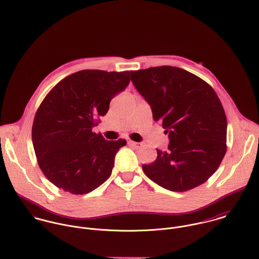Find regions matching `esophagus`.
Masks as SVG:
<instances>
[{
	"label": "esophagus",
	"instance_id": "esophagus-1",
	"mask_svg": "<svg viewBox=\"0 0 259 259\" xmlns=\"http://www.w3.org/2000/svg\"><path fill=\"white\" fill-rule=\"evenodd\" d=\"M127 145H130L132 147H135L136 148H140L143 147L142 143H137V142H134V141H131V140H127Z\"/></svg>",
	"mask_w": 259,
	"mask_h": 259
}]
</instances>
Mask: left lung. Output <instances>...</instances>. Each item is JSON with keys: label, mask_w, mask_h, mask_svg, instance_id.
Instances as JSON below:
<instances>
[{"label": "left lung", "mask_w": 259, "mask_h": 259, "mask_svg": "<svg viewBox=\"0 0 259 259\" xmlns=\"http://www.w3.org/2000/svg\"><path fill=\"white\" fill-rule=\"evenodd\" d=\"M131 79L168 133L166 151L143 164L149 180L171 191L205 183L226 152V115L214 90L184 69L161 66L132 71Z\"/></svg>", "instance_id": "8db88e82"}]
</instances>
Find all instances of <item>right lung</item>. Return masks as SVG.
Returning a JSON list of instances; mask_svg holds the SVG:
<instances>
[{
  "mask_svg": "<svg viewBox=\"0 0 259 259\" xmlns=\"http://www.w3.org/2000/svg\"><path fill=\"white\" fill-rule=\"evenodd\" d=\"M128 82V71L83 70L66 76L46 96L34 118L32 140L37 164L53 185L78 195L110 178L115 153L126 141H106L93 127Z\"/></svg>",
  "mask_w": 259,
  "mask_h": 259,
  "instance_id": "right-lung-1",
  "label": "right lung"
}]
</instances>
